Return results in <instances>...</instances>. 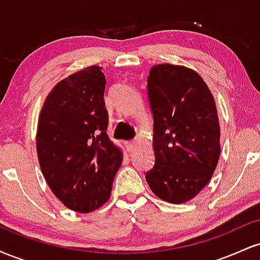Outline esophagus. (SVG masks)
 <instances>
[{"label": "esophagus", "mask_w": 260, "mask_h": 260, "mask_svg": "<svg viewBox=\"0 0 260 260\" xmlns=\"http://www.w3.org/2000/svg\"><path fill=\"white\" fill-rule=\"evenodd\" d=\"M137 147V140H129V142H126V149L127 151H133Z\"/></svg>", "instance_id": "obj_1"}]
</instances>
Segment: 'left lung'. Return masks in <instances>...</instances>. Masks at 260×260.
Here are the masks:
<instances>
[{
	"label": "left lung",
	"mask_w": 260,
	"mask_h": 260,
	"mask_svg": "<svg viewBox=\"0 0 260 260\" xmlns=\"http://www.w3.org/2000/svg\"><path fill=\"white\" fill-rule=\"evenodd\" d=\"M148 96L154 116L155 164L145 178L172 204L193 199L213 177L220 157V126L210 89L194 70L151 67Z\"/></svg>",
	"instance_id": "obj_1"
}]
</instances>
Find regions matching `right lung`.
Wrapping results in <instances>:
<instances>
[{
  "label": "right lung",
  "instance_id": "add662e5",
  "mask_svg": "<svg viewBox=\"0 0 260 260\" xmlns=\"http://www.w3.org/2000/svg\"><path fill=\"white\" fill-rule=\"evenodd\" d=\"M99 66L66 77L45 99L37 153L47 186L66 208L90 213L111 196L122 149L107 136L106 79Z\"/></svg>",
  "mask_w": 260,
  "mask_h": 260
}]
</instances>
